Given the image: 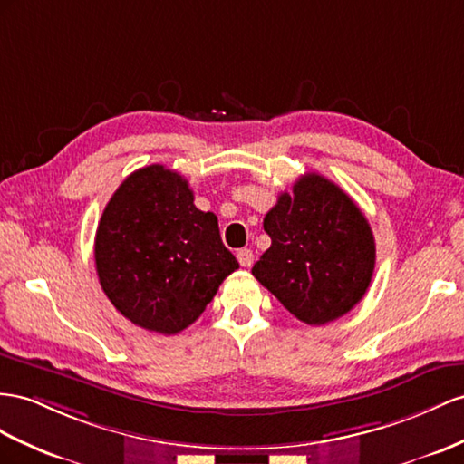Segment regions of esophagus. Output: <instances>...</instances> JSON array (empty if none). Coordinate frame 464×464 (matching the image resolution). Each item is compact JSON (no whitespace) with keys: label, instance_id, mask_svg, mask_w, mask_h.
I'll return each mask as SVG.
<instances>
[{"label":"esophagus","instance_id":"1","mask_svg":"<svg viewBox=\"0 0 464 464\" xmlns=\"http://www.w3.org/2000/svg\"><path fill=\"white\" fill-rule=\"evenodd\" d=\"M237 260H239V265L243 268H251L253 263H255V255H253L251 248H241V251L237 253Z\"/></svg>","mask_w":464,"mask_h":464}]
</instances>
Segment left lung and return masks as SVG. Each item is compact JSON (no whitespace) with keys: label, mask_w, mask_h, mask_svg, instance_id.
Segmentation results:
<instances>
[{"label":"left lung","mask_w":464,"mask_h":464,"mask_svg":"<svg viewBox=\"0 0 464 464\" xmlns=\"http://www.w3.org/2000/svg\"><path fill=\"white\" fill-rule=\"evenodd\" d=\"M272 245L253 276L307 325H325L351 312L371 286L376 245L359 206L310 172L278 196L265 216Z\"/></svg>","instance_id":"obj_1"}]
</instances>
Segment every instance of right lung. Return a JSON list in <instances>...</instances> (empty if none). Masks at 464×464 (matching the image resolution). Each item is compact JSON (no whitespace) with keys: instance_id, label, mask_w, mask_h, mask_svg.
I'll return each instance as SVG.
<instances>
[{"instance_id":"right-lung-1","label":"right lung","mask_w":464,"mask_h":464,"mask_svg":"<svg viewBox=\"0 0 464 464\" xmlns=\"http://www.w3.org/2000/svg\"><path fill=\"white\" fill-rule=\"evenodd\" d=\"M93 255L115 310L162 335L192 325L239 268L221 241L216 213L199 211L186 178L162 164L135 170L115 189Z\"/></svg>"}]
</instances>
